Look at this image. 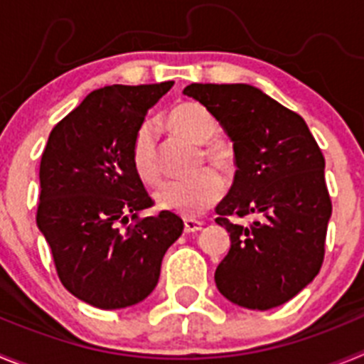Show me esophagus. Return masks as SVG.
Segmentation results:
<instances>
[{
	"instance_id": "34e87169",
	"label": "esophagus",
	"mask_w": 364,
	"mask_h": 364,
	"mask_svg": "<svg viewBox=\"0 0 364 364\" xmlns=\"http://www.w3.org/2000/svg\"><path fill=\"white\" fill-rule=\"evenodd\" d=\"M204 222L195 220V218H184V231L186 233H195V231L202 230Z\"/></svg>"
}]
</instances>
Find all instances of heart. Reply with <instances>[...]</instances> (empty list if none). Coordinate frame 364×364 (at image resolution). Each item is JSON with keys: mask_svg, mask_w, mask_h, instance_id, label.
<instances>
[{"mask_svg": "<svg viewBox=\"0 0 364 364\" xmlns=\"http://www.w3.org/2000/svg\"><path fill=\"white\" fill-rule=\"evenodd\" d=\"M167 124L178 136L198 144L195 169L204 164L220 175H230L235 167V149L226 138L215 136L218 122L213 112L198 102H184L171 109ZM131 166L144 184H156L162 175L159 160V131L156 124L146 120L140 124L131 142ZM222 184L211 169H200L182 180H167L154 191L160 208L193 217L205 211L220 197Z\"/></svg>", "mask_w": 364, "mask_h": 364, "instance_id": "1", "label": "heart"}]
</instances>
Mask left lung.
Wrapping results in <instances>:
<instances>
[{"label":"left lung","mask_w":364,"mask_h":364,"mask_svg":"<svg viewBox=\"0 0 364 364\" xmlns=\"http://www.w3.org/2000/svg\"><path fill=\"white\" fill-rule=\"evenodd\" d=\"M184 95L210 109L233 140L237 173L215 210L231 239L215 272L218 291L252 310L281 306L323 266L332 215L323 151L302 117L257 87L191 83ZM246 216L256 220L234 222Z\"/></svg>","instance_id":"1"}]
</instances>
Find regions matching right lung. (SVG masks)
Here are the masks:
<instances>
[{"mask_svg":"<svg viewBox=\"0 0 364 364\" xmlns=\"http://www.w3.org/2000/svg\"><path fill=\"white\" fill-rule=\"evenodd\" d=\"M171 85L96 89L54 125L41 154L38 228L62 284L91 306L144 301L184 230L167 210L138 220L154 200L131 166L134 133Z\"/></svg>","mask_w":364,"mask_h":364,"instance_id":"add662e5","label":"right lung"}]
</instances>
